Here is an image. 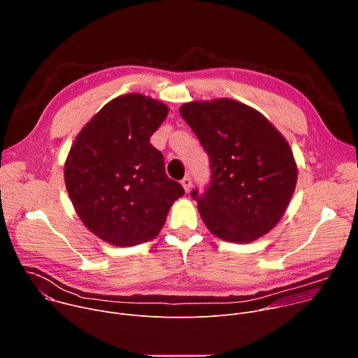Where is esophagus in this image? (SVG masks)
Returning a JSON list of instances; mask_svg holds the SVG:
<instances>
[{
  "label": "esophagus",
  "instance_id": "obj_1",
  "mask_svg": "<svg viewBox=\"0 0 358 358\" xmlns=\"http://www.w3.org/2000/svg\"><path fill=\"white\" fill-rule=\"evenodd\" d=\"M181 185H182V188L185 189V192H189L191 185H192V180H191V177H189V176H185V177L181 180Z\"/></svg>",
  "mask_w": 358,
  "mask_h": 358
}]
</instances>
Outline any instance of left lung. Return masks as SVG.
<instances>
[{"instance_id":"1","label":"left lung","mask_w":358,"mask_h":358,"mask_svg":"<svg viewBox=\"0 0 358 358\" xmlns=\"http://www.w3.org/2000/svg\"><path fill=\"white\" fill-rule=\"evenodd\" d=\"M180 115L210 157L206 192L191 191L203 224L229 242L248 243L268 234L297 181L286 138L258 110L232 99L189 101Z\"/></svg>"}]
</instances>
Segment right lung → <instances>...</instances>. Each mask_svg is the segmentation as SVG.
Returning <instances> with one entry per match:
<instances>
[{"instance_id":"right-lung-1","label":"right lung","mask_w":358,"mask_h":358,"mask_svg":"<svg viewBox=\"0 0 358 358\" xmlns=\"http://www.w3.org/2000/svg\"><path fill=\"white\" fill-rule=\"evenodd\" d=\"M167 115L162 101L129 93L109 101L76 136L65 184L76 214L97 238L116 246L151 241L184 195L150 143Z\"/></svg>"}]
</instances>
